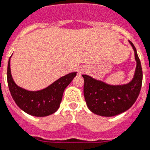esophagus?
Returning a JSON list of instances; mask_svg holds the SVG:
<instances>
[{"label": "esophagus", "instance_id": "34e87169", "mask_svg": "<svg viewBox=\"0 0 150 150\" xmlns=\"http://www.w3.org/2000/svg\"><path fill=\"white\" fill-rule=\"evenodd\" d=\"M80 71L81 72H84V69H81Z\"/></svg>", "mask_w": 150, "mask_h": 150}]
</instances>
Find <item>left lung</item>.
<instances>
[{
	"instance_id": "8db88e82",
	"label": "left lung",
	"mask_w": 150,
	"mask_h": 150,
	"mask_svg": "<svg viewBox=\"0 0 150 150\" xmlns=\"http://www.w3.org/2000/svg\"><path fill=\"white\" fill-rule=\"evenodd\" d=\"M136 69L132 80L122 85H110L87 75L84 78V95L88 109L94 114L111 117L127 111L137 99L142 86L143 71L134 45Z\"/></svg>"
}]
</instances>
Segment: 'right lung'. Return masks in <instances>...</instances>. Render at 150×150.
<instances>
[{"mask_svg": "<svg viewBox=\"0 0 150 150\" xmlns=\"http://www.w3.org/2000/svg\"><path fill=\"white\" fill-rule=\"evenodd\" d=\"M75 76L76 72H71L61 77L44 89L30 91L20 88L14 82L10 71V58L7 66V83L13 99L22 110L33 116H47L57 112L64 90Z\"/></svg>", "mask_w": 150, "mask_h": 150, "instance_id": "right-lung-1", "label": "right lung"}]
</instances>
